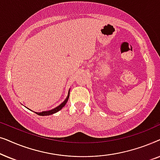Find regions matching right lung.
<instances>
[{
    "label": "right lung",
    "mask_w": 160,
    "mask_h": 160,
    "mask_svg": "<svg viewBox=\"0 0 160 160\" xmlns=\"http://www.w3.org/2000/svg\"><path fill=\"white\" fill-rule=\"evenodd\" d=\"M69 95H70V92H68V97L66 98V99L65 100V101L62 102L60 106L56 107L55 108L52 109V110H50V111H42V112H40V113H37V112H35L36 113H37L38 115H40V116H48V115H51V114H53V113H55L59 111L60 110H61L63 107L65 106V105L66 104V102L68 101V100L69 98Z\"/></svg>",
    "instance_id": "obj_1"
}]
</instances>
